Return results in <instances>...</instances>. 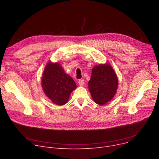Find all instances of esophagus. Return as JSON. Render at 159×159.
I'll list each match as a JSON object with an SVG mask.
<instances>
[{
    "label": "esophagus",
    "mask_w": 159,
    "mask_h": 159,
    "mask_svg": "<svg viewBox=\"0 0 159 159\" xmlns=\"http://www.w3.org/2000/svg\"><path fill=\"white\" fill-rule=\"evenodd\" d=\"M79 86H82L83 85H84V80H82V79H80V80H79Z\"/></svg>",
    "instance_id": "esophagus-1"
}]
</instances>
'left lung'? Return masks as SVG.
I'll return each instance as SVG.
<instances>
[{"label": "left lung", "instance_id": "1", "mask_svg": "<svg viewBox=\"0 0 159 159\" xmlns=\"http://www.w3.org/2000/svg\"><path fill=\"white\" fill-rule=\"evenodd\" d=\"M118 86V77L110 64H101L93 67L88 88L96 104L104 105L110 102L115 95Z\"/></svg>", "mask_w": 159, "mask_h": 159}]
</instances>
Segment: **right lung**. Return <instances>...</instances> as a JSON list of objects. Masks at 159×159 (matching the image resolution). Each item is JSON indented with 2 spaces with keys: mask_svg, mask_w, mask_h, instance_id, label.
<instances>
[{
  "mask_svg": "<svg viewBox=\"0 0 159 159\" xmlns=\"http://www.w3.org/2000/svg\"><path fill=\"white\" fill-rule=\"evenodd\" d=\"M41 85L47 97L58 106L68 102L71 92L77 88L72 77L65 73L61 64L51 61L44 68Z\"/></svg>",
  "mask_w": 159,
  "mask_h": 159,
  "instance_id": "add662e5",
  "label": "right lung"
}]
</instances>
